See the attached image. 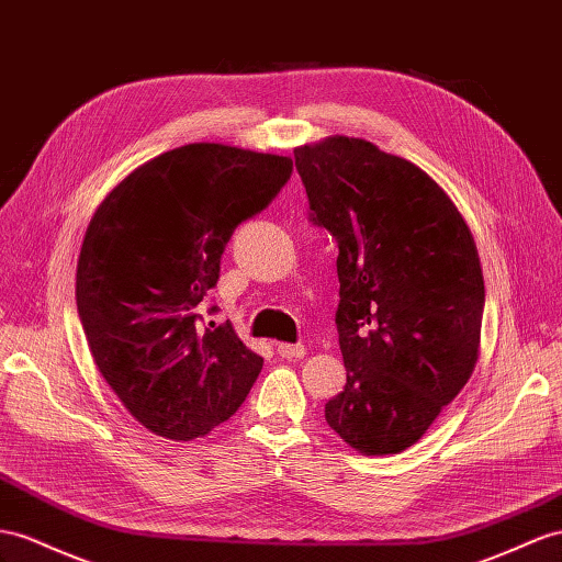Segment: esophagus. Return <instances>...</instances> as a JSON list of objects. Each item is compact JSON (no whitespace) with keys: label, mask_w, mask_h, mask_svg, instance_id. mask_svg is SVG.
Listing matches in <instances>:
<instances>
[{"label":"esophagus","mask_w":562,"mask_h":562,"mask_svg":"<svg viewBox=\"0 0 562 562\" xmlns=\"http://www.w3.org/2000/svg\"><path fill=\"white\" fill-rule=\"evenodd\" d=\"M278 353L286 361H296V358L306 356V347L304 344H278Z\"/></svg>","instance_id":"obj_1"}]
</instances>
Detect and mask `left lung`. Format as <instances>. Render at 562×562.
<instances>
[{"label": "left lung", "mask_w": 562, "mask_h": 562, "mask_svg": "<svg viewBox=\"0 0 562 562\" xmlns=\"http://www.w3.org/2000/svg\"><path fill=\"white\" fill-rule=\"evenodd\" d=\"M313 221L339 244L347 386L325 420L363 456L406 451L468 384L484 278L463 213L423 168L361 137L294 149Z\"/></svg>", "instance_id": "obj_1"}]
</instances>
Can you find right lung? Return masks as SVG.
<instances>
[{
	"mask_svg": "<svg viewBox=\"0 0 562 562\" xmlns=\"http://www.w3.org/2000/svg\"><path fill=\"white\" fill-rule=\"evenodd\" d=\"M290 176V156L194 142L142 164L97 206L78 256V315L97 370L154 435H209L261 372L233 323L204 325L201 301L235 227Z\"/></svg>",
	"mask_w": 562,
	"mask_h": 562,
	"instance_id": "obj_1",
	"label": "right lung"
}]
</instances>
